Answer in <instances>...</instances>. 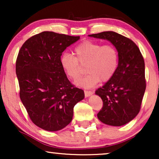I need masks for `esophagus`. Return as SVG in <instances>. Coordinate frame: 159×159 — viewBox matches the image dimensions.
Returning a JSON list of instances; mask_svg holds the SVG:
<instances>
[{
	"mask_svg": "<svg viewBox=\"0 0 159 159\" xmlns=\"http://www.w3.org/2000/svg\"><path fill=\"white\" fill-rule=\"evenodd\" d=\"M84 95H85V97H89L90 96V95H93V92H92V91H88V90H84Z\"/></svg>",
	"mask_w": 159,
	"mask_h": 159,
	"instance_id": "esophagus-1",
	"label": "esophagus"
}]
</instances>
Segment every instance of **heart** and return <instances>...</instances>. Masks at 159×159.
I'll use <instances>...</instances> for the list:
<instances>
[{
  "label": "heart",
  "mask_w": 159,
  "mask_h": 159,
  "mask_svg": "<svg viewBox=\"0 0 159 159\" xmlns=\"http://www.w3.org/2000/svg\"><path fill=\"white\" fill-rule=\"evenodd\" d=\"M74 55L64 53L60 59L61 66L69 79L76 81L83 72L86 76L77 82L78 85L90 88L100 80L108 82L116 72L119 64V53L112 45H103L87 40L80 43L74 50Z\"/></svg>",
  "instance_id": "1"
}]
</instances>
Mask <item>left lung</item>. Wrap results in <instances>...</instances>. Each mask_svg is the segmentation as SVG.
<instances>
[{
    "label": "left lung",
    "mask_w": 159,
    "mask_h": 159,
    "mask_svg": "<svg viewBox=\"0 0 159 159\" xmlns=\"http://www.w3.org/2000/svg\"><path fill=\"white\" fill-rule=\"evenodd\" d=\"M88 36L110 41L119 53V64L114 75L95 91L103 101L98 118L108 125H125L140 110L146 88L144 59L133 41L116 32L107 31Z\"/></svg>",
    "instance_id": "8db88e82"
}]
</instances>
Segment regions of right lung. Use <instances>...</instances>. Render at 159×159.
<instances>
[{
  "mask_svg": "<svg viewBox=\"0 0 159 159\" xmlns=\"http://www.w3.org/2000/svg\"><path fill=\"white\" fill-rule=\"evenodd\" d=\"M80 39L53 32H43L25 41L19 50L16 74L19 96L34 125L55 132L72 120L74 106L84 91L69 82L60 64L65 49Z\"/></svg>",
  "mask_w": 159,
  "mask_h": 159,
  "instance_id": "1",
  "label": "right lung"
}]
</instances>
